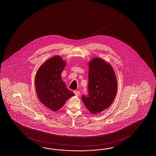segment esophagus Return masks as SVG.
Returning <instances> with one entry per match:
<instances>
[{"instance_id":"esophagus-1","label":"esophagus","mask_w":156,"mask_h":156,"mask_svg":"<svg viewBox=\"0 0 156 156\" xmlns=\"http://www.w3.org/2000/svg\"><path fill=\"white\" fill-rule=\"evenodd\" d=\"M74 93H75L76 96H79L80 92L79 91H74Z\"/></svg>"}]
</instances>
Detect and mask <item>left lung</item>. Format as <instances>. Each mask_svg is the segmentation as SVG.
Returning <instances> with one entry per match:
<instances>
[{
  "label": "left lung",
  "mask_w": 156,
  "mask_h": 156,
  "mask_svg": "<svg viewBox=\"0 0 156 156\" xmlns=\"http://www.w3.org/2000/svg\"><path fill=\"white\" fill-rule=\"evenodd\" d=\"M89 65V95H83L82 100L92 114L108 108L117 93V80L113 67L105 61L95 57Z\"/></svg>",
  "instance_id": "left-lung-1"
}]
</instances>
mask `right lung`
I'll list each match as a JSON object with an SVG mask.
<instances>
[{"instance_id":"1","label":"right lung","mask_w":156,"mask_h":156,"mask_svg":"<svg viewBox=\"0 0 156 156\" xmlns=\"http://www.w3.org/2000/svg\"><path fill=\"white\" fill-rule=\"evenodd\" d=\"M66 62L60 56L52 57L37 70L35 77L37 95L47 108L56 112L75 94L68 89L61 79Z\"/></svg>"}]
</instances>
